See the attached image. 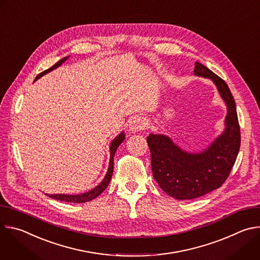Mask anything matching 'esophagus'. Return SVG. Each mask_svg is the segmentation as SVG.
<instances>
[{
	"label": "esophagus",
	"instance_id": "esophagus-1",
	"mask_svg": "<svg viewBox=\"0 0 260 260\" xmlns=\"http://www.w3.org/2000/svg\"><path fill=\"white\" fill-rule=\"evenodd\" d=\"M148 123L147 120L143 117L137 116L134 117L129 123V129L133 132H137V131H144L147 127Z\"/></svg>",
	"mask_w": 260,
	"mask_h": 260
}]
</instances>
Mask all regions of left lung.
I'll list each match as a JSON object with an SVG mask.
<instances>
[{
  "mask_svg": "<svg viewBox=\"0 0 260 260\" xmlns=\"http://www.w3.org/2000/svg\"><path fill=\"white\" fill-rule=\"evenodd\" d=\"M194 66V75L211 79L228 106L224 132L199 153L183 151L165 135L147 137L154 179L167 194L180 201L198 199L219 188L230 176L241 145L237 107L228 84L201 62Z\"/></svg>",
  "mask_w": 260,
  "mask_h": 260,
  "instance_id": "left-lung-1",
  "label": "left lung"
}]
</instances>
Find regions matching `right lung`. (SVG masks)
<instances>
[{
  "label": "right lung",
  "instance_id": "1",
  "mask_svg": "<svg viewBox=\"0 0 260 260\" xmlns=\"http://www.w3.org/2000/svg\"><path fill=\"white\" fill-rule=\"evenodd\" d=\"M68 59V56L67 57H63L61 58L59 61H57L55 64H53L51 68H49L48 70H45L44 72L40 73L38 76L36 77L35 80L39 79L40 77H42L43 75H45V74L49 73L50 71L56 69L57 67H59L63 61H66ZM124 133L122 132L120 135H118L113 141L112 143H111L110 145V161H109V169H108V172L105 176V178L103 179V181L98 185V186H95L93 189L87 191V192H84L82 194H76V196H72V194H48L49 198L51 199H54V200H58V201H61V202H68V203H75V204H81V203H86V202H90L92 200H94L95 198H98L109 185L110 183V180L111 178H112V174H113V165H114V154L117 150L118 146L124 141Z\"/></svg>",
  "mask_w": 260,
  "mask_h": 260
}]
</instances>
